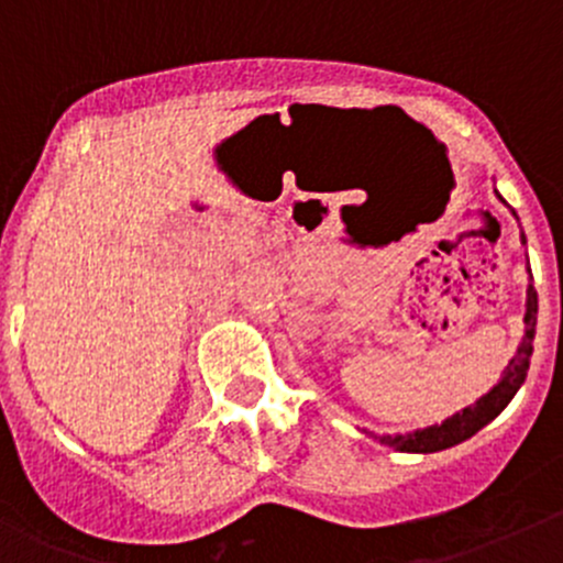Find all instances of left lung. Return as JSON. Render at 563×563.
Instances as JSON below:
<instances>
[{
	"mask_svg": "<svg viewBox=\"0 0 563 563\" xmlns=\"http://www.w3.org/2000/svg\"><path fill=\"white\" fill-rule=\"evenodd\" d=\"M528 275H531V269H528ZM523 323H526V334L523 340H520L518 351H515V356L509 360V365L504 367L496 387L487 391V395H482L474 406L452 413V417L444 419L441 424H430V428L413 430V433H406V435H376V439L382 441L384 446H391L395 452H419V455H428V452L450 450V446H455L460 441L479 433L487 422H493V419L509 406V400L518 395V389L523 387L528 376V365H531V351H533V334H537V288H533V283H528V291H526Z\"/></svg>",
	"mask_w": 563,
	"mask_h": 563,
	"instance_id": "obj_1",
	"label": "left lung"
}]
</instances>
